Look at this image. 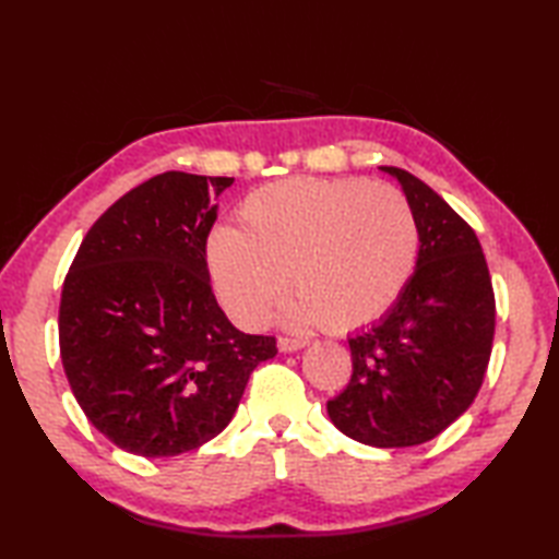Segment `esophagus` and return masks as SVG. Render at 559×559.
Masks as SVG:
<instances>
[{
    "label": "esophagus",
    "mask_w": 559,
    "mask_h": 559,
    "mask_svg": "<svg viewBox=\"0 0 559 559\" xmlns=\"http://www.w3.org/2000/svg\"><path fill=\"white\" fill-rule=\"evenodd\" d=\"M305 346H307L305 338H288V336L278 338V350L281 353H295V350H300Z\"/></svg>",
    "instance_id": "esophagus-1"
}]
</instances>
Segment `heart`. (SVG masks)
<instances>
[{
	"mask_svg": "<svg viewBox=\"0 0 559 559\" xmlns=\"http://www.w3.org/2000/svg\"><path fill=\"white\" fill-rule=\"evenodd\" d=\"M240 216L242 228L211 230L206 261L218 300L247 329L266 322L288 281V322L365 326L396 305L418 261L413 206L389 185L290 177L254 189Z\"/></svg>",
	"mask_w": 559,
	"mask_h": 559,
	"instance_id": "1",
	"label": "heart"
}]
</instances>
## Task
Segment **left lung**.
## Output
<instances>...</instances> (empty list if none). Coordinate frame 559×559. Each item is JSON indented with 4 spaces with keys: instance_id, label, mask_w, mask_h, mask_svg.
Masks as SVG:
<instances>
[{
    "instance_id": "obj_1",
    "label": "left lung",
    "mask_w": 559,
    "mask_h": 559,
    "mask_svg": "<svg viewBox=\"0 0 559 559\" xmlns=\"http://www.w3.org/2000/svg\"><path fill=\"white\" fill-rule=\"evenodd\" d=\"M418 221L420 249L406 290L348 338L353 374L326 403L343 435L367 447H415L476 399L495 336V295L476 233L418 177L382 165Z\"/></svg>"
}]
</instances>
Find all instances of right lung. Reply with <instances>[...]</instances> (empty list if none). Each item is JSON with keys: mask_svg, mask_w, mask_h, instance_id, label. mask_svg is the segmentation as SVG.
I'll return each instance as SVG.
<instances>
[{"mask_svg": "<svg viewBox=\"0 0 559 559\" xmlns=\"http://www.w3.org/2000/svg\"><path fill=\"white\" fill-rule=\"evenodd\" d=\"M235 180L163 173L93 223L64 278L59 350L81 411L136 456L221 435L273 336L235 329L206 266L213 204Z\"/></svg>", "mask_w": 559, "mask_h": 559, "instance_id": "1", "label": "right lung"}]
</instances>
